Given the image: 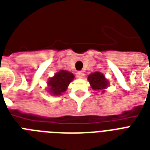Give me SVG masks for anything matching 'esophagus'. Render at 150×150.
<instances>
[{
	"label": "esophagus",
	"instance_id": "obj_1",
	"mask_svg": "<svg viewBox=\"0 0 150 150\" xmlns=\"http://www.w3.org/2000/svg\"><path fill=\"white\" fill-rule=\"evenodd\" d=\"M84 76V73L83 71H77L76 72V77L79 78V79H82Z\"/></svg>",
	"mask_w": 150,
	"mask_h": 150
}]
</instances>
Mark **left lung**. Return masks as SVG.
Here are the masks:
<instances>
[{
	"label": "left lung",
	"instance_id": "1",
	"mask_svg": "<svg viewBox=\"0 0 150 150\" xmlns=\"http://www.w3.org/2000/svg\"><path fill=\"white\" fill-rule=\"evenodd\" d=\"M88 81L90 83L92 89L101 93H104L105 89H107L109 86V81L105 78L103 74L99 71L90 74L88 76Z\"/></svg>",
	"mask_w": 150,
	"mask_h": 150
}]
</instances>
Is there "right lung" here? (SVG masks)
<instances>
[{"instance_id": "obj_1", "label": "right lung", "mask_w": 150, "mask_h": 150, "mask_svg": "<svg viewBox=\"0 0 150 150\" xmlns=\"http://www.w3.org/2000/svg\"><path fill=\"white\" fill-rule=\"evenodd\" d=\"M74 78L75 75L71 72L61 70L48 80V92L53 96H61L68 89Z\"/></svg>"}]
</instances>
